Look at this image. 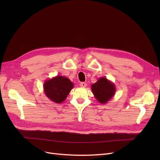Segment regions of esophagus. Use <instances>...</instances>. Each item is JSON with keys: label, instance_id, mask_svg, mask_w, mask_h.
I'll use <instances>...</instances> for the list:
<instances>
[{"label": "esophagus", "instance_id": "34e87169", "mask_svg": "<svg viewBox=\"0 0 160 160\" xmlns=\"http://www.w3.org/2000/svg\"><path fill=\"white\" fill-rule=\"evenodd\" d=\"M80 86L81 87V88H85V87L87 86V84L85 83V82H81V83H80Z\"/></svg>", "mask_w": 160, "mask_h": 160}]
</instances>
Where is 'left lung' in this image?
I'll list each match as a JSON object with an SVG mask.
<instances>
[{
    "instance_id": "8db88e82",
    "label": "left lung",
    "mask_w": 160,
    "mask_h": 160,
    "mask_svg": "<svg viewBox=\"0 0 160 160\" xmlns=\"http://www.w3.org/2000/svg\"><path fill=\"white\" fill-rule=\"evenodd\" d=\"M91 90L95 99L100 103L106 104L113 98L116 88L112 81L102 77L99 78L96 83L91 85Z\"/></svg>"
}]
</instances>
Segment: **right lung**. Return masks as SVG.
Masks as SVG:
<instances>
[{
  "label": "right lung",
  "mask_w": 160,
  "mask_h": 160,
  "mask_svg": "<svg viewBox=\"0 0 160 160\" xmlns=\"http://www.w3.org/2000/svg\"><path fill=\"white\" fill-rule=\"evenodd\" d=\"M73 88V83L69 79L61 75L46 80L43 85V90L47 98L56 103L63 102Z\"/></svg>",
  "instance_id": "right-lung-1"
}]
</instances>
